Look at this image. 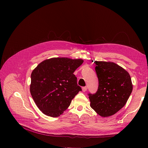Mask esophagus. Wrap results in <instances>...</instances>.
Returning a JSON list of instances; mask_svg holds the SVG:
<instances>
[{
  "instance_id": "34e87169",
  "label": "esophagus",
  "mask_w": 148,
  "mask_h": 148,
  "mask_svg": "<svg viewBox=\"0 0 148 148\" xmlns=\"http://www.w3.org/2000/svg\"><path fill=\"white\" fill-rule=\"evenodd\" d=\"M88 89V87L87 86H85V87H83L82 88V90L83 92H86Z\"/></svg>"
}]
</instances>
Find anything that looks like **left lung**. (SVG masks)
Masks as SVG:
<instances>
[{"label": "left lung", "instance_id": "1", "mask_svg": "<svg viewBox=\"0 0 148 148\" xmlns=\"http://www.w3.org/2000/svg\"><path fill=\"white\" fill-rule=\"evenodd\" d=\"M99 86L89 94L90 107L102 117H108L125 105L133 90L131 77L122 67L111 62L95 61Z\"/></svg>", "mask_w": 148, "mask_h": 148}]
</instances>
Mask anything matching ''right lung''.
Wrapping results in <instances>:
<instances>
[{"label": "right lung", "mask_w": 148, "mask_h": 148, "mask_svg": "<svg viewBox=\"0 0 148 148\" xmlns=\"http://www.w3.org/2000/svg\"><path fill=\"white\" fill-rule=\"evenodd\" d=\"M83 62L80 59L53 58L42 61L33 70L30 92L44 114L58 117L82 90L73 73Z\"/></svg>", "instance_id": "obj_1"}]
</instances>
